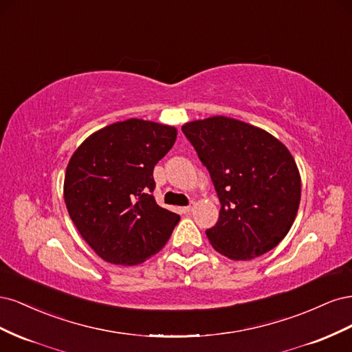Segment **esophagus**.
<instances>
[{"instance_id":"obj_1","label":"esophagus","mask_w":352,"mask_h":352,"mask_svg":"<svg viewBox=\"0 0 352 352\" xmlns=\"http://www.w3.org/2000/svg\"><path fill=\"white\" fill-rule=\"evenodd\" d=\"M192 210H194L192 206H188V207H182V208H180V212H184V214H189V212L192 211Z\"/></svg>"}]
</instances>
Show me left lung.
Masks as SVG:
<instances>
[{
    "mask_svg": "<svg viewBox=\"0 0 352 352\" xmlns=\"http://www.w3.org/2000/svg\"><path fill=\"white\" fill-rule=\"evenodd\" d=\"M182 132L208 170L220 201L212 248L230 260L269 252L289 232L301 177L289 150L260 127L225 116L189 122Z\"/></svg>",
    "mask_w": 352,
    "mask_h": 352,
    "instance_id": "8db88e82",
    "label": "left lung"
}]
</instances>
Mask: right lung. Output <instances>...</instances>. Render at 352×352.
<instances>
[{
	"mask_svg": "<svg viewBox=\"0 0 352 352\" xmlns=\"http://www.w3.org/2000/svg\"><path fill=\"white\" fill-rule=\"evenodd\" d=\"M173 126L129 119L85 140L67 164L66 207L80 236L111 264H141L162 250L180 216L154 199V166L173 146Z\"/></svg>",
	"mask_w": 352,
	"mask_h": 352,
	"instance_id": "1",
	"label": "right lung"
}]
</instances>
